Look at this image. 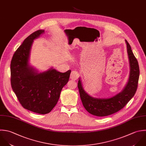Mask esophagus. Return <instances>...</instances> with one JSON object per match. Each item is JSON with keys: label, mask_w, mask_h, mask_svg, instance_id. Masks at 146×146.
<instances>
[{"label": "esophagus", "mask_w": 146, "mask_h": 146, "mask_svg": "<svg viewBox=\"0 0 146 146\" xmlns=\"http://www.w3.org/2000/svg\"><path fill=\"white\" fill-rule=\"evenodd\" d=\"M79 77V74L76 71H72L70 73V78L73 80H76Z\"/></svg>", "instance_id": "obj_1"}]
</instances>
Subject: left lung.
I'll list each match as a JSON object with an SVG mask.
<instances>
[{"instance_id": "left-lung-1", "label": "left lung", "mask_w": 146, "mask_h": 146, "mask_svg": "<svg viewBox=\"0 0 146 146\" xmlns=\"http://www.w3.org/2000/svg\"><path fill=\"white\" fill-rule=\"evenodd\" d=\"M126 42L130 62V72L129 81L121 93L108 99L94 98L85 92L82 88L81 81L80 80H78V88L83 106L92 115L97 117H105L118 112L127 105L136 93L139 77V64L127 40H126Z\"/></svg>"}]
</instances>
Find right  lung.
I'll list each match as a JSON object with an SVG mask.
<instances>
[{
  "label": "right lung",
  "mask_w": 146,
  "mask_h": 146,
  "mask_svg": "<svg viewBox=\"0 0 146 146\" xmlns=\"http://www.w3.org/2000/svg\"><path fill=\"white\" fill-rule=\"evenodd\" d=\"M44 32L38 30L27 37L14 53L11 62V84L21 105L32 112L45 114L57 104L70 70L61 73L50 69L38 73L28 65L32 44Z\"/></svg>",
  "instance_id": "right-lung-1"
}]
</instances>
